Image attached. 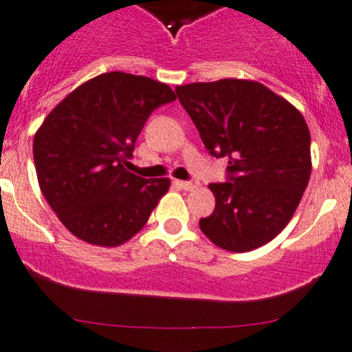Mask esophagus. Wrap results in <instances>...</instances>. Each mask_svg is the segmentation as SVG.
Segmentation results:
<instances>
[{
    "instance_id": "1",
    "label": "esophagus",
    "mask_w": 352,
    "mask_h": 352,
    "mask_svg": "<svg viewBox=\"0 0 352 352\" xmlns=\"http://www.w3.org/2000/svg\"><path fill=\"white\" fill-rule=\"evenodd\" d=\"M177 186L184 190H194L199 187V182H195V180H177Z\"/></svg>"
}]
</instances>
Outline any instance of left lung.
Here are the masks:
<instances>
[{
  "instance_id": "8db88e82",
  "label": "left lung",
  "mask_w": 352,
  "mask_h": 352,
  "mask_svg": "<svg viewBox=\"0 0 352 352\" xmlns=\"http://www.w3.org/2000/svg\"><path fill=\"white\" fill-rule=\"evenodd\" d=\"M179 101L228 182L209 184L216 207L199 228L232 253L256 250L290 223L312 172L300 111L256 80L221 79L175 87Z\"/></svg>"
}]
</instances>
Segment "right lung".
Here are the masks:
<instances>
[{
	"mask_svg": "<svg viewBox=\"0 0 352 352\" xmlns=\"http://www.w3.org/2000/svg\"><path fill=\"white\" fill-rule=\"evenodd\" d=\"M175 99L150 77L106 72L74 89L43 120L33 138L36 179L76 238L114 248L142 231L170 180L128 172V158L153 109Z\"/></svg>",
	"mask_w": 352,
	"mask_h": 352,
	"instance_id": "1",
	"label": "right lung"
}]
</instances>
